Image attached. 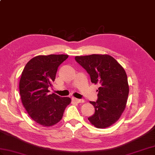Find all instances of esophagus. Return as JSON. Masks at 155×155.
Wrapping results in <instances>:
<instances>
[{"instance_id":"esophagus-1","label":"esophagus","mask_w":155,"mask_h":155,"mask_svg":"<svg viewBox=\"0 0 155 155\" xmlns=\"http://www.w3.org/2000/svg\"><path fill=\"white\" fill-rule=\"evenodd\" d=\"M72 99L74 102H75V103H83L84 102V101L83 99H78V98H72Z\"/></svg>"}]
</instances>
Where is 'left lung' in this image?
<instances>
[{"label": "left lung", "instance_id": "left-lung-1", "mask_svg": "<svg viewBox=\"0 0 155 155\" xmlns=\"http://www.w3.org/2000/svg\"><path fill=\"white\" fill-rule=\"evenodd\" d=\"M75 60L90 74L92 83L100 86L98 100L90 101L95 112L88 120L98 128L109 127L119 119L126 108L129 93L126 72L108 54L77 56Z\"/></svg>", "mask_w": 155, "mask_h": 155}]
</instances>
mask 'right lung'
I'll return each mask as SVG.
<instances>
[{
    "label": "right lung",
    "mask_w": 155,
    "mask_h": 155,
    "mask_svg": "<svg viewBox=\"0 0 155 155\" xmlns=\"http://www.w3.org/2000/svg\"><path fill=\"white\" fill-rule=\"evenodd\" d=\"M68 57L67 54L38 55L31 59L22 72L19 91L22 105L32 119L43 127L58 123L71 103L69 97L48 93L58 66Z\"/></svg>",
    "instance_id": "add662e5"
}]
</instances>
